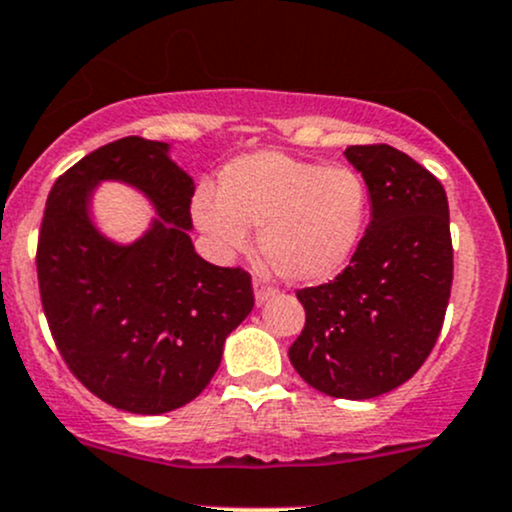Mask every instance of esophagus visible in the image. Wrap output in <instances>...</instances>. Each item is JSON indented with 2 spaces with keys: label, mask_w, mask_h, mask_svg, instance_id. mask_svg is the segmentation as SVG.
<instances>
[{
  "label": "esophagus",
  "mask_w": 512,
  "mask_h": 512,
  "mask_svg": "<svg viewBox=\"0 0 512 512\" xmlns=\"http://www.w3.org/2000/svg\"><path fill=\"white\" fill-rule=\"evenodd\" d=\"M275 295H278V290H273V287H268L266 283H261V280H256V283H254V297H256L258 307H263V304H266Z\"/></svg>",
  "instance_id": "1"
}]
</instances>
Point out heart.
Segmentation results:
<instances>
[{"mask_svg":"<svg viewBox=\"0 0 512 512\" xmlns=\"http://www.w3.org/2000/svg\"><path fill=\"white\" fill-rule=\"evenodd\" d=\"M370 215V191L350 166L304 162L263 149L232 159L220 174V198L200 191L193 220L220 254L258 249L287 283H317L338 273L358 249Z\"/></svg>","mask_w":512,"mask_h":512,"instance_id":"1","label":"heart"}]
</instances>
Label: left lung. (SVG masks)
<instances>
[{
	"instance_id": "left-lung-1",
	"label": "left lung",
	"mask_w": 512,
	"mask_h": 512,
	"mask_svg": "<svg viewBox=\"0 0 512 512\" xmlns=\"http://www.w3.org/2000/svg\"><path fill=\"white\" fill-rule=\"evenodd\" d=\"M372 220L350 266L297 290L304 329L290 363L336 399H372L411 380L438 341L452 287L450 208L442 183L389 145H353Z\"/></svg>"
}]
</instances>
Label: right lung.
I'll use <instances>...</instances> for the list:
<instances>
[{
  "label": "right lung",
  "instance_id": "add662e5",
  "mask_svg": "<svg viewBox=\"0 0 512 512\" xmlns=\"http://www.w3.org/2000/svg\"><path fill=\"white\" fill-rule=\"evenodd\" d=\"M166 142L123 137L55 181L38 237V285L72 375L120 411L157 416L186 406L217 372L227 336L254 309L251 275L195 254V183ZM103 180L140 190L158 215L123 245L95 227Z\"/></svg>",
  "mask_w": 512,
  "mask_h": 512
}]
</instances>
